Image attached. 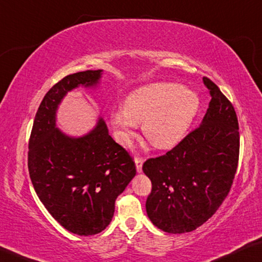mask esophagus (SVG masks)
Instances as JSON below:
<instances>
[{
  "label": "esophagus",
  "mask_w": 262,
  "mask_h": 262,
  "mask_svg": "<svg viewBox=\"0 0 262 262\" xmlns=\"http://www.w3.org/2000/svg\"><path fill=\"white\" fill-rule=\"evenodd\" d=\"M143 158L142 157H136L135 158V164H136V168H137V172L140 173L142 172V168H143Z\"/></svg>",
  "instance_id": "34e87169"
}]
</instances>
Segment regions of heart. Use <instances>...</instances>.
<instances>
[{
    "label": "heart",
    "mask_w": 262,
    "mask_h": 262,
    "mask_svg": "<svg viewBox=\"0 0 262 262\" xmlns=\"http://www.w3.org/2000/svg\"><path fill=\"white\" fill-rule=\"evenodd\" d=\"M199 105L193 90L171 82L152 83L132 91L124 110L112 111L110 120L122 144H127L137 124L143 123V134L150 143L167 150L184 138Z\"/></svg>",
    "instance_id": "1"
}]
</instances>
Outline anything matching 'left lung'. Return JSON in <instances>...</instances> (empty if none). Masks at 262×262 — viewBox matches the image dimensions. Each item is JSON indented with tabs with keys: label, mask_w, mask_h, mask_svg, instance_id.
<instances>
[{
	"label": "left lung",
	"mask_w": 262,
	"mask_h": 262,
	"mask_svg": "<svg viewBox=\"0 0 262 262\" xmlns=\"http://www.w3.org/2000/svg\"><path fill=\"white\" fill-rule=\"evenodd\" d=\"M211 95L200 126L166 155L150 158L143 171L152 183L146 213L155 226L180 234L214 214L226 198L239 160V124L232 103L210 78Z\"/></svg>",
	"instance_id": "1"
}]
</instances>
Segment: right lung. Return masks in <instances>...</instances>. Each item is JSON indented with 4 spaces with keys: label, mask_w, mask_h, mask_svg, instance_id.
<instances>
[{
    "label": "right lung",
    "mask_w": 262,
    "mask_h": 262,
    "mask_svg": "<svg viewBox=\"0 0 262 262\" xmlns=\"http://www.w3.org/2000/svg\"><path fill=\"white\" fill-rule=\"evenodd\" d=\"M102 72L68 75L47 92L36 112L28 152L39 200L64 228L84 236L108 226L116 199L136 176L131 156L108 135L102 117L82 137L68 136L56 126V112L68 92L96 86Z\"/></svg>",
    "instance_id": "1"
}]
</instances>
